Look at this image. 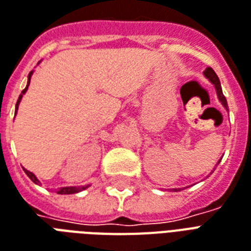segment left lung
Returning a JSON list of instances; mask_svg holds the SVG:
<instances>
[{"label": "left lung", "mask_w": 251, "mask_h": 251, "mask_svg": "<svg viewBox=\"0 0 251 251\" xmlns=\"http://www.w3.org/2000/svg\"><path fill=\"white\" fill-rule=\"evenodd\" d=\"M204 75H205L206 79H209V81L212 84H215V88H216V92H217V96H219V100L221 101V104L224 105V108L226 109L227 110V102H226V99H225V96H224L223 93V89H221V84H220V80L219 77H217V75H216V72L210 67H208L205 71H204ZM221 162V159L219 160V163ZM217 163V164H219ZM174 191H180V189H176L174 188Z\"/></svg>", "instance_id": "left-lung-1"}]
</instances>
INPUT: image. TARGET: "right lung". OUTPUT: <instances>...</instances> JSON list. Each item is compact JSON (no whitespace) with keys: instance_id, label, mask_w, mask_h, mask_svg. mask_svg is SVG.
<instances>
[{"instance_id":"add662e5","label":"right lung","mask_w":251,"mask_h":251,"mask_svg":"<svg viewBox=\"0 0 251 251\" xmlns=\"http://www.w3.org/2000/svg\"><path fill=\"white\" fill-rule=\"evenodd\" d=\"M31 75H32V71H31V72H30V74H28L27 85H26V88H25L24 91H22V93L19 95L18 101H17V104H15V114H17V109H18V105H19V102H21V99H22V96H24L25 93H26V91H27L28 85H30V79H31ZM24 170H25V172H26V175H27V176L30 177V179H31V180L34 181V183H35V184H41V181L38 180V177H36L35 175L32 174V172L27 171L26 168H24ZM85 188H88V185H87V187H62V188L56 189V194H59V195H72V194H77V192H80V191H83V189H85Z\"/></svg>"}]
</instances>
